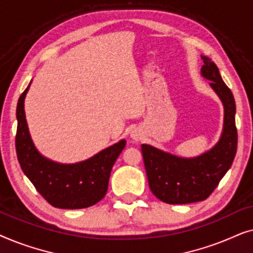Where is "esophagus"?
I'll use <instances>...</instances> for the list:
<instances>
[{
	"label": "esophagus",
	"mask_w": 253,
	"mask_h": 253,
	"mask_svg": "<svg viewBox=\"0 0 253 253\" xmlns=\"http://www.w3.org/2000/svg\"><path fill=\"white\" fill-rule=\"evenodd\" d=\"M130 137H131V139L137 141V140H140L141 138H143V133H141V131L139 129H134L131 131Z\"/></svg>",
	"instance_id": "esophagus-1"
}]
</instances>
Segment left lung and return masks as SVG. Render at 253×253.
<instances>
[{
  "label": "left lung",
  "instance_id": "obj_1",
  "mask_svg": "<svg viewBox=\"0 0 253 253\" xmlns=\"http://www.w3.org/2000/svg\"><path fill=\"white\" fill-rule=\"evenodd\" d=\"M200 74L223 105V129L211 150L193 158H182L152 145H141L145 169L151 191L167 204H190L205 200L229 170L237 150L234 95L221 78L215 63L202 56Z\"/></svg>",
  "mask_w": 253,
  "mask_h": 253
}]
</instances>
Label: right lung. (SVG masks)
<instances>
[{"label":"right lung","instance_id":"right-lung-1","mask_svg":"<svg viewBox=\"0 0 253 253\" xmlns=\"http://www.w3.org/2000/svg\"><path fill=\"white\" fill-rule=\"evenodd\" d=\"M30 86L31 83L19 96L16 110V152L22 170L51 206L78 210L94 205L106 195L110 171L126 139L76 164H60L43 157L37 150L26 122L24 102Z\"/></svg>","mask_w":253,"mask_h":253}]
</instances>
